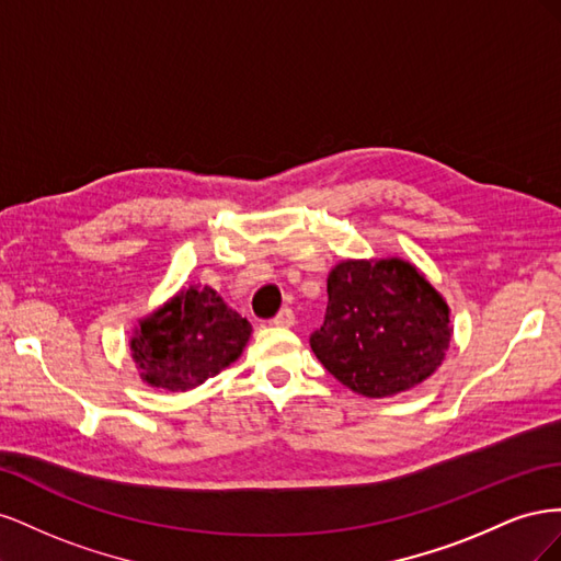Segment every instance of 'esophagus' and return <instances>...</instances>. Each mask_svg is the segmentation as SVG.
Returning <instances> with one entry per match:
<instances>
[{"instance_id":"obj_1","label":"esophagus","mask_w":561,"mask_h":561,"mask_svg":"<svg viewBox=\"0 0 561 561\" xmlns=\"http://www.w3.org/2000/svg\"><path fill=\"white\" fill-rule=\"evenodd\" d=\"M276 328H293L295 325V311L293 309H280V313L271 320Z\"/></svg>"}]
</instances>
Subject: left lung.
<instances>
[{
    "mask_svg": "<svg viewBox=\"0 0 561 561\" xmlns=\"http://www.w3.org/2000/svg\"><path fill=\"white\" fill-rule=\"evenodd\" d=\"M447 299L407 260H344L328 276V313L311 348L330 375L365 398L426 381L451 344Z\"/></svg>",
    "mask_w": 561,
    "mask_h": 561,
    "instance_id": "8db88e82",
    "label": "left lung"
}]
</instances>
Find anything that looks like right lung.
Wrapping results in <instances>:
<instances>
[{"mask_svg": "<svg viewBox=\"0 0 561 561\" xmlns=\"http://www.w3.org/2000/svg\"><path fill=\"white\" fill-rule=\"evenodd\" d=\"M250 334L248 318L229 309L210 285L198 283L138 320L130 358L147 386L184 393L239 360Z\"/></svg>", "mask_w": 561, "mask_h": 561, "instance_id": "obj_1", "label": "right lung"}]
</instances>
